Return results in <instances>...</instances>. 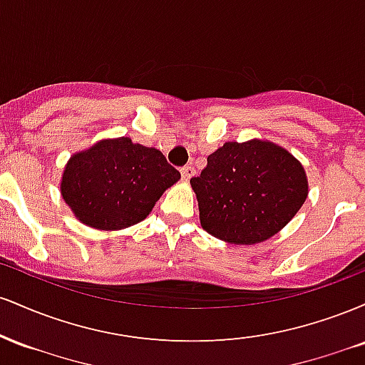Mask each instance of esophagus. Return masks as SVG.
I'll use <instances>...</instances> for the list:
<instances>
[{
    "label": "esophagus",
    "instance_id": "esophagus-1",
    "mask_svg": "<svg viewBox=\"0 0 365 365\" xmlns=\"http://www.w3.org/2000/svg\"><path fill=\"white\" fill-rule=\"evenodd\" d=\"M182 178L183 180H190L192 177H194V173H195V170H194V166H183L182 170Z\"/></svg>",
    "mask_w": 365,
    "mask_h": 365
}]
</instances>
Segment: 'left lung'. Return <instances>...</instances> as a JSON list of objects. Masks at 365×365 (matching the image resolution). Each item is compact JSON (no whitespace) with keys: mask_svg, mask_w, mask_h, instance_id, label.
Returning <instances> with one entry per match:
<instances>
[{"mask_svg":"<svg viewBox=\"0 0 365 365\" xmlns=\"http://www.w3.org/2000/svg\"><path fill=\"white\" fill-rule=\"evenodd\" d=\"M200 226L235 245L261 244L292 221L309 195L302 163L282 145L226 142L190 180Z\"/></svg>","mask_w":365,"mask_h":365,"instance_id":"left-lung-1","label":"left lung"}]
</instances>
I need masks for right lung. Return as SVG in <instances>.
<instances>
[{"instance_id": "obj_1", "label": "right lung", "mask_w": 365, "mask_h": 365, "mask_svg": "<svg viewBox=\"0 0 365 365\" xmlns=\"http://www.w3.org/2000/svg\"><path fill=\"white\" fill-rule=\"evenodd\" d=\"M180 173L161 150L135 144L130 137L101 139L70 156L60 192L81 223L116 232L149 216Z\"/></svg>"}]
</instances>
